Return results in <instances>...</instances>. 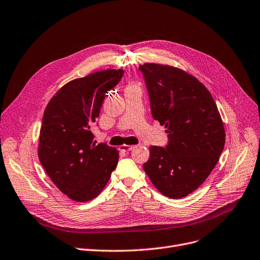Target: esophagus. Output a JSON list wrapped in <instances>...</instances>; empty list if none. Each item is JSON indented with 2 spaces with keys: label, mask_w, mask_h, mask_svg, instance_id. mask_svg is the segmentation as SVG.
<instances>
[{
  "label": "esophagus",
  "mask_w": 260,
  "mask_h": 260,
  "mask_svg": "<svg viewBox=\"0 0 260 260\" xmlns=\"http://www.w3.org/2000/svg\"><path fill=\"white\" fill-rule=\"evenodd\" d=\"M135 148V145H127V144H123L120 146V151L122 152H128V151H132L133 149Z\"/></svg>",
  "instance_id": "34e87169"
}]
</instances>
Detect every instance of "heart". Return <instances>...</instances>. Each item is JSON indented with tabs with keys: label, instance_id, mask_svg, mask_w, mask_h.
<instances>
[{
	"label": "heart",
	"instance_id": "obj_1",
	"mask_svg": "<svg viewBox=\"0 0 260 260\" xmlns=\"http://www.w3.org/2000/svg\"><path fill=\"white\" fill-rule=\"evenodd\" d=\"M128 87H133V86H128Z\"/></svg>",
	"mask_w": 260,
	"mask_h": 260
}]
</instances>
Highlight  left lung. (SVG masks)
Instances as JSON below:
<instances>
[{
    "instance_id": "8db88e82",
    "label": "left lung",
    "mask_w": 260,
    "mask_h": 260,
    "mask_svg": "<svg viewBox=\"0 0 260 260\" xmlns=\"http://www.w3.org/2000/svg\"><path fill=\"white\" fill-rule=\"evenodd\" d=\"M154 120L165 125L168 144L151 146L145 173L160 192L182 199L193 192L216 167L225 143L218 107L192 75L158 63L139 66Z\"/></svg>"
}]
</instances>
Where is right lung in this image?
<instances>
[{
	"label": "right lung",
	"instance_id": "right-lung-1",
	"mask_svg": "<svg viewBox=\"0 0 260 260\" xmlns=\"http://www.w3.org/2000/svg\"><path fill=\"white\" fill-rule=\"evenodd\" d=\"M124 74L108 69L76 78L51 99L42 118L38 156L57 188L76 202L93 200L115 170L119 152L95 144L90 131L103 101Z\"/></svg>",
	"mask_w": 260,
	"mask_h": 260
}]
</instances>
